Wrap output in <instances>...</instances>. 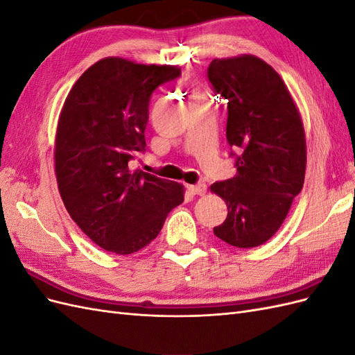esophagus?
Here are the masks:
<instances>
[{
  "mask_svg": "<svg viewBox=\"0 0 355 355\" xmlns=\"http://www.w3.org/2000/svg\"><path fill=\"white\" fill-rule=\"evenodd\" d=\"M188 189H189L192 196H204V194H206V191H207V185L206 184H197V185L188 187Z\"/></svg>",
  "mask_w": 355,
  "mask_h": 355,
  "instance_id": "34e87169",
  "label": "esophagus"
}]
</instances>
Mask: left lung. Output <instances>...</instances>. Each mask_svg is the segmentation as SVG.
I'll return each mask as SVG.
<instances>
[{
  "instance_id": "obj_1",
  "label": "left lung",
  "mask_w": 355,
  "mask_h": 355,
  "mask_svg": "<svg viewBox=\"0 0 355 355\" xmlns=\"http://www.w3.org/2000/svg\"><path fill=\"white\" fill-rule=\"evenodd\" d=\"M207 77L228 103L227 141L237 167L232 179L210 187L228 206L227 219L213 232L250 249L278 231L304 187V124L284 81L259 58L213 59Z\"/></svg>"
}]
</instances>
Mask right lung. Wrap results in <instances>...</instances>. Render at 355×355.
<instances>
[{
	"instance_id": "1",
	"label": "right lung",
	"mask_w": 355,
	"mask_h": 355,
	"mask_svg": "<svg viewBox=\"0 0 355 355\" xmlns=\"http://www.w3.org/2000/svg\"><path fill=\"white\" fill-rule=\"evenodd\" d=\"M180 68L121 58L96 62L73 84L59 116L55 171L63 204L102 249L132 254L151 243L184 187L128 161L145 151L151 94Z\"/></svg>"
}]
</instances>
